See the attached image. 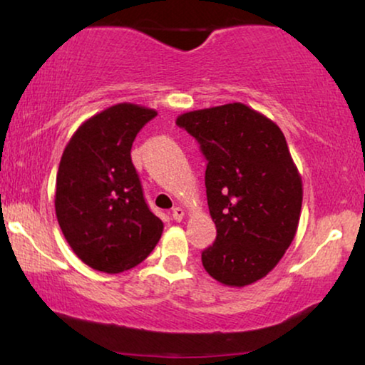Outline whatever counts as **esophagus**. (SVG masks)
I'll use <instances>...</instances> for the list:
<instances>
[{
    "instance_id": "1",
    "label": "esophagus",
    "mask_w": 365,
    "mask_h": 365,
    "mask_svg": "<svg viewBox=\"0 0 365 365\" xmlns=\"http://www.w3.org/2000/svg\"><path fill=\"white\" fill-rule=\"evenodd\" d=\"M173 219L174 221H182L184 219V209L182 207H174L173 209Z\"/></svg>"
}]
</instances>
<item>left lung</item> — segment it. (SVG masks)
I'll return each mask as SVG.
<instances>
[{
    "instance_id": "8db88e82",
    "label": "left lung",
    "mask_w": 365,
    "mask_h": 365,
    "mask_svg": "<svg viewBox=\"0 0 365 365\" xmlns=\"http://www.w3.org/2000/svg\"><path fill=\"white\" fill-rule=\"evenodd\" d=\"M206 158L207 206L216 241L201 254L211 277L231 287L259 281L296 236L302 179L276 123L242 103L184 113Z\"/></svg>"
}]
</instances>
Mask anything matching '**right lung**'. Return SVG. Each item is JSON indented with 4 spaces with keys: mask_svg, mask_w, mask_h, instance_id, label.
<instances>
[{
    "mask_svg": "<svg viewBox=\"0 0 365 365\" xmlns=\"http://www.w3.org/2000/svg\"><path fill=\"white\" fill-rule=\"evenodd\" d=\"M154 116V109L138 104H114L84 121L64 148L56 217L74 254L96 271L138 266L163 234L131 161L134 138Z\"/></svg>",
    "mask_w": 365,
    "mask_h": 365,
    "instance_id": "add662e5",
    "label": "right lung"
}]
</instances>
